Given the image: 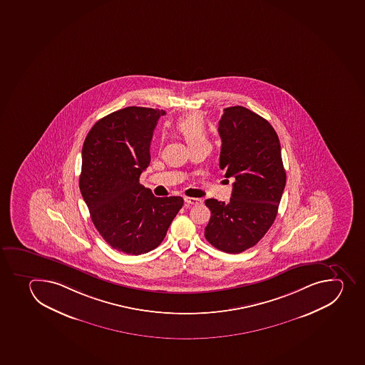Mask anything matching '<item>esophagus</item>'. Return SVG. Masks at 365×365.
<instances>
[{
	"instance_id": "34e87169",
	"label": "esophagus",
	"mask_w": 365,
	"mask_h": 365,
	"mask_svg": "<svg viewBox=\"0 0 365 365\" xmlns=\"http://www.w3.org/2000/svg\"><path fill=\"white\" fill-rule=\"evenodd\" d=\"M184 202L187 203V205H198V203H201L202 201L200 198L187 197V196H185V197H184Z\"/></svg>"
}]
</instances>
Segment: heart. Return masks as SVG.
Returning <instances> with one entry per match:
<instances>
[{
    "instance_id": "b5f03b06",
    "label": "heart",
    "mask_w": 365,
    "mask_h": 365,
    "mask_svg": "<svg viewBox=\"0 0 365 365\" xmlns=\"http://www.w3.org/2000/svg\"><path fill=\"white\" fill-rule=\"evenodd\" d=\"M176 130L181 133L191 150L198 146L210 145L208 130L201 115L194 113L178 119Z\"/></svg>"
}]
</instances>
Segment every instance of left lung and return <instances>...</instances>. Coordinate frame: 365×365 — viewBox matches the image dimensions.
<instances>
[{
    "label": "left lung",
    "mask_w": 365,
    "mask_h": 365,
    "mask_svg": "<svg viewBox=\"0 0 365 365\" xmlns=\"http://www.w3.org/2000/svg\"><path fill=\"white\" fill-rule=\"evenodd\" d=\"M219 133L220 168L235 182L228 203L205 200L212 216L205 236L217 250L237 254L255 246L274 222L286 173L277 132L253 111L225 108Z\"/></svg>",
    "instance_id": "1"
}]
</instances>
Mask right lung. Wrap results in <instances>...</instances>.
<instances>
[{"label":"right lung","instance_id":"right-lung-1","mask_svg":"<svg viewBox=\"0 0 365 365\" xmlns=\"http://www.w3.org/2000/svg\"><path fill=\"white\" fill-rule=\"evenodd\" d=\"M163 110L129 106L99 119L83 145L79 187L91 219L118 252L139 255L160 246L183 205L139 183L150 164L153 130Z\"/></svg>","mask_w":365,"mask_h":365}]
</instances>
